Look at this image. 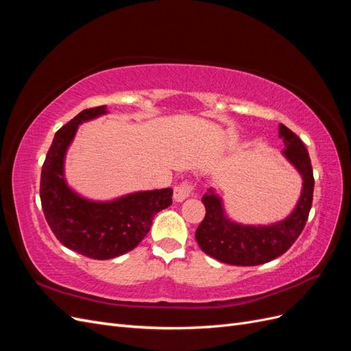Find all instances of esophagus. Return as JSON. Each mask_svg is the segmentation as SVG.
<instances>
[{"instance_id":"1","label":"esophagus","mask_w":351,"mask_h":351,"mask_svg":"<svg viewBox=\"0 0 351 351\" xmlns=\"http://www.w3.org/2000/svg\"><path fill=\"white\" fill-rule=\"evenodd\" d=\"M190 193H192V186H190L187 182H183L174 187L173 197L176 202H183L190 196Z\"/></svg>"}]
</instances>
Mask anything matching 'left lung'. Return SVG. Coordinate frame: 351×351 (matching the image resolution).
I'll return each instance as SVG.
<instances>
[{"label": "left lung", "instance_id": "8db88e82", "mask_svg": "<svg viewBox=\"0 0 351 351\" xmlns=\"http://www.w3.org/2000/svg\"><path fill=\"white\" fill-rule=\"evenodd\" d=\"M282 155L297 171L303 187L291 214L269 226H246L227 217L222 199L214 189L202 197L206 215L196 230L199 247L209 256L236 267H254L281 256L300 236L313 199V169L309 152L289 127L280 124Z\"/></svg>", "mask_w": 351, "mask_h": 351}]
</instances>
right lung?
Returning <instances> with one entry per match:
<instances>
[{
    "instance_id": "right-lung-1",
    "label": "right lung",
    "mask_w": 351,
    "mask_h": 351,
    "mask_svg": "<svg viewBox=\"0 0 351 351\" xmlns=\"http://www.w3.org/2000/svg\"><path fill=\"white\" fill-rule=\"evenodd\" d=\"M108 114L107 105L84 110L56 133L40 173V204L56 237L90 259L107 261L133 250L149 232L159 210L173 204V189L146 190L90 200L67 184L64 161L79 125Z\"/></svg>"
}]
</instances>
